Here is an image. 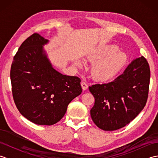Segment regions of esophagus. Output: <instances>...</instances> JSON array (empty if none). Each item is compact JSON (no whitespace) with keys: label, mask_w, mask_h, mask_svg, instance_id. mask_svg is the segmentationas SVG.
Here are the masks:
<instances>
[{"label":"esophagus","mask_w":158,"mask_h":158,"mask_svg":"<svg viewBox=\"0 0 158 158\" xmlns=\"http://www.w3.org/2000/svg\"><path fill=\"white\" fill-rule=\"evenodd\" d=\"M81 87H82V89H83V90H86L87 89H88V85L86 84V83L85 82H84V81H83V82H81Z\"/></svg>","instance_id":"esophagus-1"}]
</instances>
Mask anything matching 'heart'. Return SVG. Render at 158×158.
I'll return each mask as SVG.
<instances>
[{
    "instance_id": "heart-1",
    "label": "heart",
    "mask_w": 158,
    "mask_h": 158,
    "mask_svg": "<svg viewBox=\"0 0 158 158\" xmlns=\"http://www.w3.org/2000/svg\"><path fill=\"white\" fill-rule=\"evenodd\" d=\"M87 60L94 63L90 70L91 75L97 81H110L119 75L127 62L125 52L119 51L116 45L98 46L94 48L87 55ZM78 68L83 66L82 61L75 62Z\"/></svg>"
}]
</instances>
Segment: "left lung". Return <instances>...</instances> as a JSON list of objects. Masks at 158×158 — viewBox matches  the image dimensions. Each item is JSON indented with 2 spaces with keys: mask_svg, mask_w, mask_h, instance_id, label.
<instances>
[{
  "mask_svg": "<svg viewBox=\"0 0 158 158\" xmlns=\"http://www.w3.org/2000/svg\"><path fill=\"white\" fill-rule=\"evenodd\" d=\"M149 65L143 56L133 60L114 81L89 87L95 98L90 110L99 128L113 131L126 126L145 107L148 98Z\"/></svg>",
  "mask_w": 158,
  "mask_h": 158,
  "instance_id": "1",
  "label": "left lung"
}]
</instances>
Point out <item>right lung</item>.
Listing matches in <instances>:
<instances>
[{
	"label": "right lung",
	"mask_w": 158,
	"mask_h": 158,
	"mask_svg": "<svg viewBox=\"0 0 158 158\" xmlns=\"http://www.w3.org/2000/svg\"><path fill=\"white\" fill-rule=\"evenodd\" d=\"M48 43L37 33L29 36L13 58L10 73L17 108L37 125L58 122L82 92L79 77L64 75L53 68L43 48Z\"/></svg>",
	"instance_id": "obj_1"
}]
</instances>
